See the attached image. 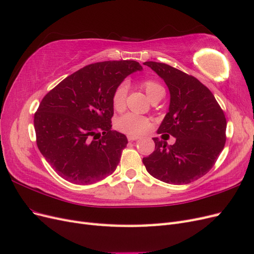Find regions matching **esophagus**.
I'll return each instance as SVG.
<instances>
[{
  "instance_id": "1",
  "label": "esophagus",
  "mask_w": 254,
  "mask_h": 254,
  "mask_svg": "<svg viewBox=\"0 0 254 254\" xmlns=\"http://www.w3.org/2000/svg\"><path fill=\"white\" fill-rule=\"evenodd\" d=\"M127 139H128V141H135V140H139L140 137L139 136H136V135H128L127 136Z\"/></svg>"
}]
</instances>
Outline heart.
<instances>
[{
    "label": "heart",
    "instance_id": "heart-1",
    "mask_svg": "<svg viewBox=\"0 0 254 254\" xmlns=\"http://www.w3.org/2000/svg\"><path fill=\"white\" fill-rule=\"evenodd\" d=\"M142 86L151 102L164 95V88L156 80L145 79L142 82ZM127 92L128 83L126 81L121 82L120 84H118V87L114 89L111 102L112 107L117 111H121L125 108ZM117 126L121 131L124 133L130 135H141L145 132H147L151 128L152 122L148 118L143 117V115L128 112L124 115H122L118 120Z\"/></svg>",
    "mask_w": 254,
    "mask_h": 254
}]
</instances>
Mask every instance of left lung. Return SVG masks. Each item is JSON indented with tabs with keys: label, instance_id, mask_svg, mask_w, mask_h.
I'll list each match as a JSON object with an SVG mask.
<instances>
[{
	"label": "left lung",
	"instance_id": "1",
	"mask_svg": "<svg viewBox=\"0 0 254 254\" xmlns=\"http://www.w3.org/2000/svg\"><path fill=\"white\" fill-rule=\"evenodd\" d=\"M144 64L170 89V111L158 133L171 134L176 142L167 146L153 137L155 151L143 158V163L152 177L165 183L193 182L211 170L225 147V113L212 92L194 76L166 64L146 61Z\"/></svg>",
	"mask_w": 254,
	"mask_h": 254
}]
</instances>
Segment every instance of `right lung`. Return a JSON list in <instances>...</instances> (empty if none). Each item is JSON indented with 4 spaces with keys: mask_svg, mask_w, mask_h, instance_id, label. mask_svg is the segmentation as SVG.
I'll use <instances>...</instances> for the list:
<instances>
[{
    "mask_svg": "<svg viewBox=\"0 0 254 254\" xmlns=\"http://www.w3.org/2000/svg\"><path fill=\"white\" fill-rule=\"evenodd\" d=\"M139 70L142 66L134 60L92 64L42 98L34 117L36 142L61 178L92 184L115 171L128 141L112 130V93Z\"/></svg>",
    "mask_w": 254,
    "mask_h": 254,
    "instance_id": "right-lung-1",
    "label": "right lung"
}]
</instances>
